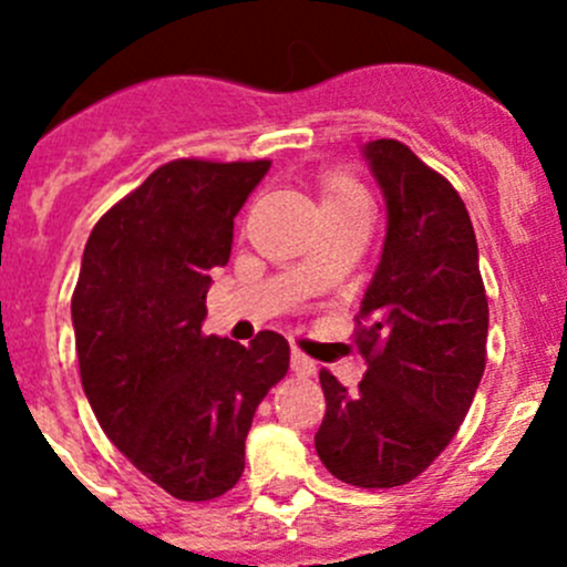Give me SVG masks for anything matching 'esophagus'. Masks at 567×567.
I'll return each instance as SVG.
<instances>
[{"label":"esophagus","instance_id":"34e87169","mask_svg":"<svg viewBox=\"0 0 567 567\" xmlns=\"http://www.w3.org/2000/svg\"><path fill=\"white\" fill-rule=\"evenodd\" d=\"M290 370H293L296 375H316L318 364L316 359H310L307 353H301L299 348H293V351H290Z\"/></svg>","mask_w":567,"mask_h":567}]
</instances>
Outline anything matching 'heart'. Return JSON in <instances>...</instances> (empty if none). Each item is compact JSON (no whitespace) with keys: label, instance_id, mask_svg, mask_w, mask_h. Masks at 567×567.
<instances>
[{"label":"heart","instance_id":"heart-1","mask_svg":"<svg viewBox=\"0 0 567 567\" xmlns=\"http://www.w3.org/2000/svg\"><path fill=\"white\" fill-rule=\"evenodd\" d=\"M320 203L323 205H346V203H364V192L357 183V177L348 175L346 169H323L318 177Z\"/></svg>","mask_w":567,"mask_h":567}]
</instances>
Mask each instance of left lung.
<instances>
[{"label": "left lung", "mask_w": 567, "mask_h": 567, "mask_svg": "<svg viewBox=\"0 0 567 567\" xmlns=\"http://www.w3.org/2000/svg\"><path fill=\"white\" fill-rule=\"evenodd\" d=\"M386 199L379 271L357 316L368 373L348 392L320 370L323 466L357 488H394L444 453L485 370L488 299L477 238L453 183L398 140L364 145Z\"/></svg>", "instance_id": "left-lung-1"}]
</instances>
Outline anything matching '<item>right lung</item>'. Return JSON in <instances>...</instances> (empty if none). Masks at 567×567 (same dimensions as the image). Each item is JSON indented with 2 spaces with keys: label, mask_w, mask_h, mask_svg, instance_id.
<instances>
[{
  "label": "right lung",
  "mask_w": 567,
  "mask_h": 567,
  "mask_svg": "<svg viewBox=\"0 0 567 567\" xmlns=\"http://www.w3.org/2000/svg\"><path fill=\"white\" fill-rule=\"evenodd\" d=\"M271 162L175 158L93 227L71 316L82 386L114 447L183 502L227 494L260 400L290 364L288 340L203 334L210 271Z\"/></svg>",
  "instance_id": "obj_1"
}]
</instances>
